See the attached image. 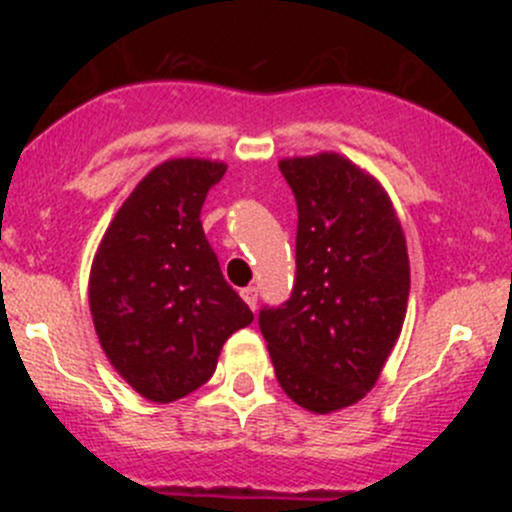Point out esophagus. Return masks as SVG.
I'll use <instances>...</instances> for the list:
<instances>
[{"label": "esophagus", "mask_w": 512, "mask_h": 512, "mask_svg": "<svg viewBox=\"0 0 512 512\" xmlns=\"http://www.w3.org/2000/svg\"><path fill=\"white\" fill-rule=\"evenodd\" d=\"M240 294H242V299L250 304V309H257V287H245Z\"/></svg>", "instance_id": "34e87169"}]
</instances>
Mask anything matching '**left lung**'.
Listing matches in <instances>:
<instances>
[{
    "mask_svg": "<svg viewBox=\"0 0 512 512\" xmlns=\"http://www.w3.org/2000/svg\"><path fill=\"white\" fill-rule=\"evenodd\" d=\"M297 200V280L260 332L285 394L329 414L374 389L409 304L406 237L379 180L339 153L285 158Z\"/></svg>",
    "mask_w": 512,
    "mask_h": 512,
    "instance_id": "obj_1",
    "label": "left lung"
}]
</instances>
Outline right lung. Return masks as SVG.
<instances>
[{
	"instance_id": "1",
	"label": "right lung",
	"mask_w": 512,
	"mask_h": 512,
	"mask_svg": "<svg viewBox=\"0 0 512 512\" xmlns=\"http://www.w3.org/2000/svg\"><path fill=\"white\" fill-rule=\"evenodd\" d=\"M227 165L170 158L133 188L91 265L89 304L103 354L141 396L170 404L203 386L230 334L252 322L200 223Z\"/></svg>"
}]
</instances>
